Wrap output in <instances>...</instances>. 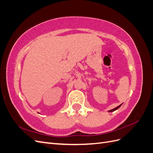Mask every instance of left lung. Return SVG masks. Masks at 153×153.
<instances>
[{
	"instance_id": "obj_1",
	"label": "left lung",
	"mask_w": 153,
	"mask_h": 153,
	"mask_svg": "<svg viewBox=\"0 0 153 153\" xmlns=\"http://www.w3.org/2000/svg\"><path fill=\"white\" fill-rule=\"evenodd\" d=\"M122 105V104L121 105H120L119 106H117V107H115V108H113V109H112V110H109L108 112H114V111H115V110H117L119 108H120V106H121Z\"/></svg>"
}]
</instances>
